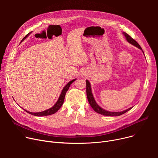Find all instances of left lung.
Segmentation results:
<instances>
[{
	"label": "left lung",
	"mask_w": 158,
	"mask_h": 158,
	"mask_svg": "<svg viewBox=\"0 0 158 158\" xmlns=\"http://www.w3.org/2000/svg\"><path fill=\"white\" fill-rule=\"evenodd\" d=\"M123 34L124 36H126V40H127V41H129L130 44L137 47L138 48H139V49H141L142 51V48H141L140 45L138 44V42L136 40H135L133 38H131L128 34H127L126 32H123ZM143 54H144V52H143ZM86 95H87L88 101L89 102V105L92 106V107L94 109V110L95 112H97V113H99V114L104 115V116H111V117H117V116H120L121 114H124L132 108V107H130V108H129V109H127L125 111H121V112H111V111H106V110L101 108V107L96 103L95 99L93 97V95H92V89H91V85H90L89 82L88 80H86Z\"/></svg>",
	"instance_id": "left-lung-1"
}]
</instances>
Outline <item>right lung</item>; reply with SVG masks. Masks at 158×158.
I'll return each mask as SVG.
<instances>
[{
  "label": "right lung",
  "instance_id": "obj_1",
  "mask_svg": "<svg viewBox=\"0 0 158 158\" xmlns=\"http://www.w3.org/2000/svg\"><path fill=\"white\" fill-rule=\"evenodd\" d=\"M29 35V33L22 39V40L21 41V42H22V41L25 38H26V37H27ZM75 80H76V79H73V80L70 81V82H69V83L64 87V88H63V89L62 90L61 94V95H60L59 98H58L57 101L56 103L54 105V106H52V107H51V108H50V109H48V110H45V111H41V112H39V113H32V112H29V111H26V110H25V111H26L27 113L35 115V116H37V117H43V116H47V115H51V114H54L56 112H57L58 110H60V108L61 107V106L63 105V102H64V97H65V95H66V92H67V91H68V89H69V87L70 86V85L72 83V82H73V81H75Z\"/></svg>",
  "mask_w": 158,
  "mask_h": 158
}]
</instances>
